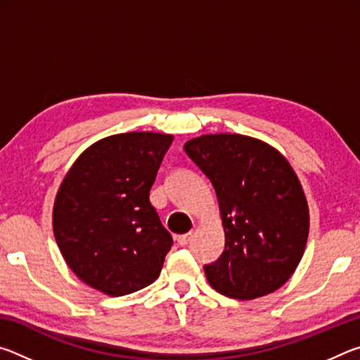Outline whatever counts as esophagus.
<instances>
[{"instance_id":"obj_1","label":"esophagus","mask_w":360,"mask_h":360,"mask_svg":"<svg viewBox=\"0 0 360 360\" xmlns=\"http://www.w3.org/2000/svg\"><path fill=\"white\" fill-rule=\"evenodd\" d=\"M192 238V233H186V235H179L178 236V245L179 246H186L188 241Z\"/></svg>"}]
</instances>
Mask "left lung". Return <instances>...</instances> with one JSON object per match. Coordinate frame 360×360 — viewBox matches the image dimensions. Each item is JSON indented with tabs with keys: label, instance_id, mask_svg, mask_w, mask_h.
<instances>
[{
	"label": "left lung",
	"instance_id": "8db88e82",
	"mask_svg": "<svg viewBox=\"0 0 360 360\" xmlns=\"http://www.w3.org/2000/svg\"><path fill=\"white\" fill-rule=\"evenodd\" d=\"M186 154L214 187L225 249L205 266L219 294H271L294 275L309 231L303 187L281 152L257 138L216 133L188 139Z\"/></svg>",
	"mask_w": 360,
	"mask_h": 360
}]
</instances>
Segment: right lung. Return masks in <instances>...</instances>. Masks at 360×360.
<instances>
[{"mask_svg": "<svg viewBox=\"0 0 360 360\" xmlns=\"http://www.w3.org/2000/svg\"><path fill=\"white\" fill-rule=\"evenodd\" d=\"M173 135L103 138L72 163L53 203L52 227L72 273L111 297L155 281L173 245L149 192Z\"/></svg>", "mask_w": 360, "mask_h": 360, "instance_id": "right-lung-1", "label": "right lung"}]
</instances>
